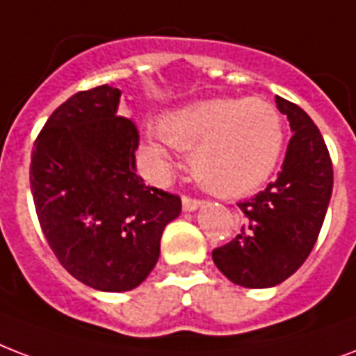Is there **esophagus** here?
<instances>
[{
  "label": "esophagus",
  "instance_id": "esophagus-1",
  "mask_svg": "<svg viewBox=\"0 0 356 356\" xmlns=\"http://www.w3.org/2000/svg\"><path fill=\"white\" fill-rule=\"evenodd\" d=\"M202 205V202L200 200H196V197H190V196H183V209L184 211H188V213H192V211H196L197 207Z\"/></svg>",
  "mask_w": 356,
  "mask_h": 356
}]
</instances>
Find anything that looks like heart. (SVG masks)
<instances>
[{
  "mask_svg": "<svg viewBox=\"0 0 356 356\" xmlns=\"http://www.w3.org/2000/svg\"><path fill=\"white\" fill-rule=\"evenodd\" d=\"M170 145L192 151V172L203 188L220 197L256 192L278 166L284 123L261 99H209L166 113L145 130V151L159 173H166Z\"/></svg>",
  "mask_w": 356,
  "mask_h": 356,
  "instance_id": "b5f03b06",
  "label": "heart"
}]
</instances>
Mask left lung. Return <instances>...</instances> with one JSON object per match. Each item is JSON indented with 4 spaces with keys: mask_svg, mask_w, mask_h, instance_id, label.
Listing matches in <instances>:
<instances>
[{
    "mask_svg": "<svg viewBox=\"0 0 356 356\" xmlns=\"http://www.w3.org/2000/svg\"><path fill=\"white\" fill-rule=\"evenodd\" d=\"M276 106L293 132L282 172L263 192L237 203L246 216L244 226L213 250L222 275L252 289L278 286L310 256L334 179L329 149L310 115L282 97H276Z\"/></svg>",
    "mask_w": 356,
    "mask_h": 356,
    "instance_id": "8db88e82",
    "label": "left lung"
}]
</instances>
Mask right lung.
Instances as JSON below:
<instances>
[{
  "label": "right lung",
  "instance_id": "obj_1",
  "mask_svg": "<svg viewBox=\"0 0 356 356\" xmlns=\"http://www.w3.org/2000/svg\"><path fill=\"white\" fill-rule=\"evenodd\" d=\"M113 86L80 91L46 121L31 153L29 183L46 241L59 263L99 291H130L160 256L181 197L136 173L140 134L118 115Z\"/></svg>",
  "mask_w": 356,
  "mask_h": 356
}]
</instances>
